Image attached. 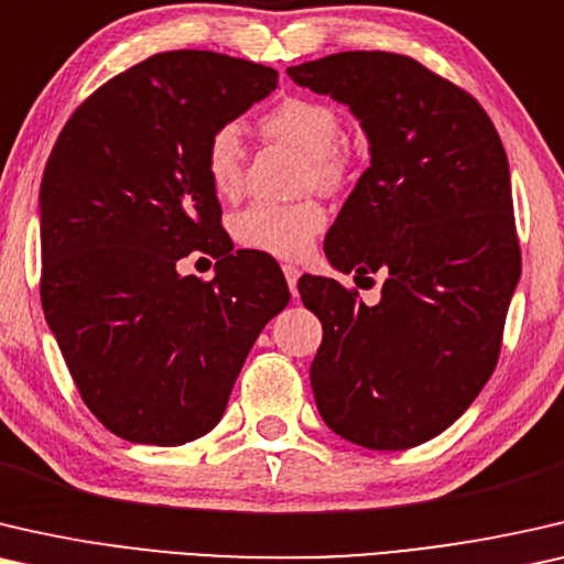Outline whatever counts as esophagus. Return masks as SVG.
<instances>
[{"mask_svg": "<svg viewBox=\"0 0 564 564\" xmlns=\"http://www.w3.org/2000/svg\"><path fill=\"white\" fill-rule=\"evenodd\" d=\"M283 275H285V283H289V289L293 296H296V283H299V275L301 271L296 265H283Z\"/></svg>", "mask_w": 564, "mask_h": 564, "instance_id": "1", "label": "esophagus"}]
</instances>
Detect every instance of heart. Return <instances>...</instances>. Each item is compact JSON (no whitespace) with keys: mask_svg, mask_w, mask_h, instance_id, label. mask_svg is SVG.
Wrapping results in <instances>:
<instances>
[{"mask_svg":"<svg viewBox=\"0 0 564 564\" xmlns=\"http://www.w3.org/2000/svg\"><path fill=\"white\" fill-rule=\"evenodd\" d=\"M260 130L271 140L306 153V186L335 192L350 176V153L339 145L343 120L322 99L285 97L260 117ZM204 171L219 196H235L245 178V145L237 124H219L204 150ZM327 227V212L319 202L252 204L235 217V237L245 248L275 258H301L312 250Z\"/></svg>","mask_w":564,"mask_h":564,"instance_id":"obj_1","label":"heart"}]
</instances>
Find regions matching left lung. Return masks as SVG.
<instances>
[{"mask_svg":"<svg viewBox=\"0 0 564 564\" xmlns=\"http://www.w3.org/2000/svg\"><path fill=\"white\" fill-rule=\"evenodd\" d=\"M289 76L343 101L368 132L370 169L324 252L358 279L383 273L376 306L335 279L299 281L324 327L316 409L360 447H416L463 416L501 355L521 275L503 142L473 94L411 55L347 51Z\"/></svg>","mask_w":564,"mask_h":564,"instance_id":"1","label":"left lung"}]
</instances>
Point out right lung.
Returning <instances> with one entry per match:
<instances>
[{
  "mask_svg": "<svg viewBox=\"0 0 564 564\" xmlns=\"http://www.w3.org/2000/svg\"><path fill=\"white\" fill-rule=\"evenodd\" d=\"M279 70L212 51L155 53L68 117L41 184V299L94 416L127 442L178 447L217 426L260 329L289 304L279 263L232 252L204 171L219 124ZM214 282L178 276L188 251Z\"/></svg>",
  "mask_w": 564,
  "mask_h": 564,
  "instance_id": "obj_1",
  "label": "right lung"
}]
</instances>
